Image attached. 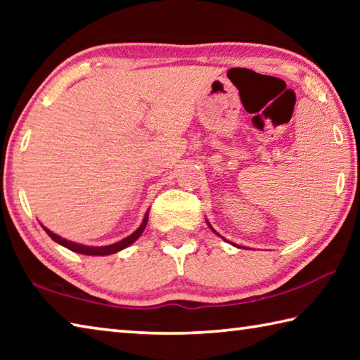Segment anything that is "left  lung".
Returning a JSON list of instances; mask_svg holds the SVG:
<instances>
[{
    "label": "left lung",
    "mask_w": 360,
    "mask_h": 360,
    "mask_svg": "<svg viewBox=\"0 0 360 360\" xmlns=\"http://www.w3.org/2000/svg\"><path fill=\"white\" fill-rule=\"evenodd\" d=\"M206 224H208V227H210V229H211V230H212V231H214V233H216V235H219V233H217V231H216V230H214V229H212V225H211V224H210V222H208V221H206ZM219 236H221V235H219ZM224 240H225V238H224ZM225 241H227V240H225Z\"/></svg>",
    "instance_id": "obj_1"
}]
</instances>
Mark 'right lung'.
Listing matches in <instances>:
<instances>
[{"instance_id":"add662e5","label":"right lung","mask_w":360,"mask_h":360,"mask_svg":"<svg viewBox=\"0 0 360 360\" xmlns=\"http://www.w3.org/2000/svg\"><path fill=\"white\" fill-rule=\"evenodd\" d=\"M148 219H149V210L144 214V219H143L141 225H139V227L135 231H133L131 235H129V236H127V238L120 240L117 243H112V245H108V246H85V245H79V243L62 238V236H58L57 233H53V231H51L47 227H44V225H42V229L46 230V233L51 236L53 241L58 243V245L65 246L66 249H70V251H72V252L84 254V255H109V254L119 252V251H122V249H125V248H129L130 245H133V243H135L139 238V236L143 235L146 225H148Z\"/></svg>"}]
</instances>
